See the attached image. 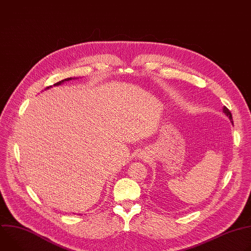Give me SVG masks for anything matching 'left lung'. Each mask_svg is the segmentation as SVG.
Listing matches in <instances>:
<instances>
[{
	"mask_svg": "<svg viewBox=\"0 0 251 251\" xmlns=\"http://www.w3.org/2000/svg\"><path fill=\"white\" fill-rule=\"evenodd\" d=\"M224 112L229 117V119H230V121L233 123V121H232V115H231V112L229 111V109L228 108H226V107H224Z\"/></svg>",
	"mask_w": 251,
	"mask_h": 251,
	"instance_id": "1",
	"label": "left lung"
}]
</instances>
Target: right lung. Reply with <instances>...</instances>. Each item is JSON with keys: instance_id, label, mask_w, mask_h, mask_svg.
<instances>
[{"instance_id": "obj_1", "label": "right lung", "mask_w": 251, "mask_h": 251, "mask_svg": "<svg viewBox=\"0 0 251 251\" xmlns=\"http://www.w3.org/2000/svg\"><path fill=\"white\" fill-rule=\"evenodd\" d=\"M69 79H71V78H66V79H63V80H61V81H58V82H56V83H54L53 85H59V84H61L62 82H64V81H68ZM49 88V87H48Z\"/></svg>"}]
</instances>
